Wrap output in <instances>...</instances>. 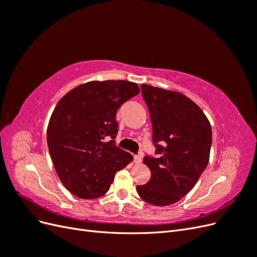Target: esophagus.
Returning <instances> with one entry per match:
<instances>
[{
	"label": "esophagus",
	"mask_w": 257,
	"mask_h": 257,
	"mask_svg": "<svg viewBox=\"0 0 257 257\" xmlns=\"http://www.w3.org/2000/svg\"><path fill=\"white\" fill-rule=\"evenodd\" d=\"M142 155H135L134 157V162L136 163V164H139V163H142Z\"/></svg>",
	"instance_id": "esophagus-1"
}]
</instances>
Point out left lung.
I'll list each match as a JSON object with an SVG mask.
<instances>
[{
	"label": "left lung",
	"instance_id": "left-lung-1",
	"mask_svg": "<svg viewBox=\"0 0 257 257\" xmlns=\"http://www.w3.org/2000/svg\"><path fill=\"white\" fill-rule=\"evenodd\" d=\"M141 87L150 112L152 141L161 157L144 158L151 178L136 190L147 203L168 206L184 197L206 169L211 125L204 111L181 93L149 84Z\"/></svg>",
	"mask_w": 257,
	"mask_h": 257
}]
</instances>
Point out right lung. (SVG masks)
I'll return each mask as SVG.
<instances>
[{
	"label": "right lung",
	"mask_w": 257,
	"mask_h": 257,
	"mask_svg": "<svg viewBox=\"0 0 257 257\" xmlns=\"http://www.w3.org/2000/svg\"><path fill=\"white\" fill-rule=\"evenodd\" d=\"M138 93V85L126 80L89 81L59 100L49 120L47 144L61 182L75 196H103L115 173L133 160L109 139L118 134L116 110Z\"/></svg>",
	"instance_id": "right-lung-1"
}]
</instances>
